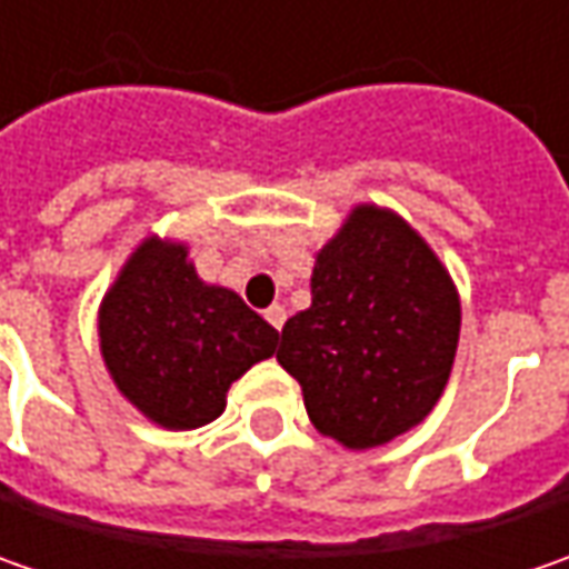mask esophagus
I'll return each instance as SVG.
<instances>
[{
    "instance_id": "1",
    "label": "esophagus",
    "mask_w": 569,
    "mask_h": 569,
    "mask_svg": "<svg viewBox=\"0 0 569 569\" xmlns=\"http://www.w3.org/2000/svg\"><path fill=\"white\" fill-rule=\"evenodd\" d=\"M266 319L272 322L274 329H281V326H284V319H288V313H284V307H278V303H272V307L266 310Z\"/></svg>"
}]
</instances>
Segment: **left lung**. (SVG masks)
<instances>
[{
	"label": "left lung",
	"mask_w": 569,
	"mask_h": 569,
	"mask_svg": "<svg viewBox=\"0 0 569 569\" xmlns=\"http://www.w3.org/2000/svg\"><path fill=\"white\" fill-rule=\"evenodd\" d=\"M313 303L281 329L278 363L319 433L373 449L425 421L459 345L456 284L396 211L358 206L317 252Z\"/></svg>",
	"instance_id": "obj_1"
}]
</instances>
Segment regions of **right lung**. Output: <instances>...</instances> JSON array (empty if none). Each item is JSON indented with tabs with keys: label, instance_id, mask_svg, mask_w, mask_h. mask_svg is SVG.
Wrapping results in <instances>:
<instances>
[{
	"label": "right lung",
	"instance_id": "add662e5",
	"mask_svg": "<svg viewBox=\"0 0 569 569\" xmlns=\"http://www.w3.org/2000/svg\"><path fill=\"white\" fill-rule=\"evenodd\" d=\"M100 355L148 421L192 430L228 405L230 382L274 355L278 332L240 297L206 284L187 243L144 237L98 313Z\"/></svg>",
	"mask_w": 569,
	"mask_h": 569
}]
</instances>
